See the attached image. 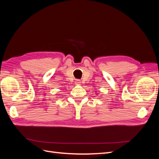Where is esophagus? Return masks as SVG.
Here are the masks:
<instances>
[{"label": "esophagus", "mask_w": 159, "mask_h": 159, "mask_svg": "<svg viewBox=\"0 0 159 159\" xmlns=\"http://www.w3.org/2000/svg\"><path fill=\"white\" fill-rule=\"evenodd\" d=\"M75 84H77V85H80V83H81V81H80V80H75Z\"/></svg>", "instance_id": "34e87169"}]
</instances>
